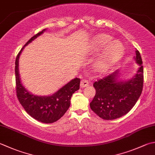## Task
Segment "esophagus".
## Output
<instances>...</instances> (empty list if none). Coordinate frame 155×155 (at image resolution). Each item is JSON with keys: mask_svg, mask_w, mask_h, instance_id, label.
<instances>
[{"mask_svg": "<svg viewBox=\"0 0 155 155\" xmlns=\"http://www.w3.org/2000/svg\"><path fill=\"white\" fill-rule=\"evenodd\" d=\"M88 85H89V81H88V80H87V79L81 80V84H80V86L81 88L87 87Z\"/></svg>", "mask_w": 155, "mask_h": 155, "instance_id": "obj_1", "label": "esophagus"}]
</instances>
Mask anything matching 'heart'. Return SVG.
Masks as SVG:
<instances>
[{
  "instance_id": "b5f03b06",
  "label": "heart",
  "mask_w": 155,
  "mask_h": 155,
  "mask_svg": "<svg viewBox=\"0 0 155 155\" xmlns=\"http://www.w3.org/2000/svg\"><path fill=\"white\" fill-rule=\"evenodd\" d=\"M111 36L106 34H99L93 39V50L98 51L107 45L104 56L97 62L99 71L105 72L122 58L124 53L123 45L119 41H113Z\"/></svg>"
}]
</instances>
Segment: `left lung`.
<instances>
[{
	"mask_svg": "<svg viewBox=\"0 0 155 155\" xmlns=\"http://www.w3.org/2000/svg\"><path fill=\"white\" fill-rule=\"evenodd\" d=\"M135 60L139 68L130 80L118 81L119 71L117 70L93 83L96 93L90 103V107L102 119L111 120L124 116L140 97L143 88L144 70L138 50L136 51Z\"/></svg>",
	"mask_w": 155,
	"mask_h": 155,
	"instance_id": "1",
	"label": "left lung"
}]
</instances>
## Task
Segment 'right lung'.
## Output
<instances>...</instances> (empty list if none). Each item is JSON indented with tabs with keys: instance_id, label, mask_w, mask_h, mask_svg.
Here are the masks:
<instances>
[{
	"instance_id": "add662e5",
	"label": "right lung",
	"mask_w": 155,
	"mask_h": 155,
	"mask_svg": "<svg viewBox=\"0 0 155 155\" xmlns=\"http://www.w3.org/2000/svg\"><path fill=\"white\" fill-rule=\"evenodd\" d=\"M45 31L33 35L21 48L15 60V81L17 99L30 116L36 120L45 124H51L60 119L71 105L72 94L79 89L81 79L76 78L65 84L52 95L48 97L36 96L30 93L21 83L19 74V58L24 47L33 41Z\"/></svg>"
}]
</instances>
